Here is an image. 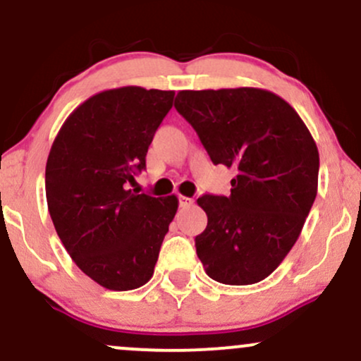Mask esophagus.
Listing matches in <instances>:
<instances>
[{
  "instance_id": "obj_1",
  "label": "esophagus",
  "mask_w": 361,
  "mask_h": 361,
  "mask_svg": "<svg viewBox=\"0 0 361 361\" xmlns=\"http://www.w3.org/2000/svg\"><path fill=\"white\" fill-rule=\"evenodd\" d=\"M194 200L191 197H185V196H179V206L180 208H189V206H192Z\"/></svg>"
}]
</instances>
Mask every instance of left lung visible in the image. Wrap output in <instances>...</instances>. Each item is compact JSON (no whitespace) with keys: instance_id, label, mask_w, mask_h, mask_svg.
I'll return each mask as SVG.
<instances>
[{"instance_id":"obj_1","label":"left lung","mask_w":361,"mask_h":361,"mask_svg":"<svg viewBox=\"0 0 361 361\" xmlns=\"http://www.w3.org/2000/svg\"><path fill=\"white\" fill-rule=\"evenodd\" d=\"M177 112L214 165L233 169L230 196L204 194L196 252L224 285H252L281 264L317 196L319 152L300 116L261 88L182 90Z\"/></svg>"}]
</instances>
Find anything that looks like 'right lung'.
I'll use <instances>...</instances> for the list:
<instances>
[{
	"label": "right lung",
	"instance_id": "add662e5",
	"mask_svg": "<svg viewBox=\"0 0 361 361\" xmlns=\"http://www.w3.org/2000/svg\"><path fill=\"white\" fill-rule=\"evenodd\" d=\"M176 92L123 87L90 97L64 121L46 165L47 208L64 249L100 286L135 290L153 276L176 196L128 189Z\"/></svg>",
	"mask_w": 361,
	"mask_h": 361
}]
</instances>
